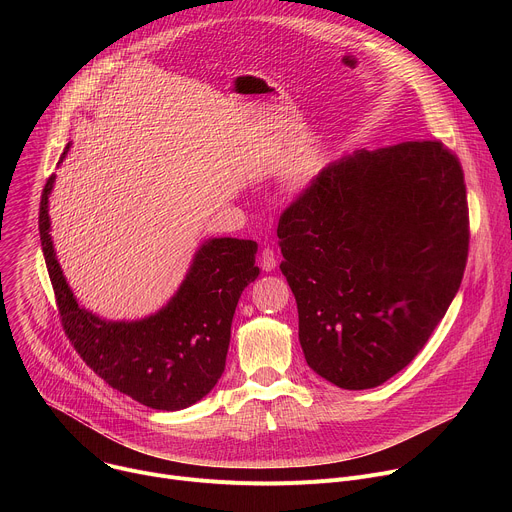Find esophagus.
I'll list each match as a JSON object with an SVG mask.
<instances>
[{
	"label": "esophagus",
	"instance_id": "34e87169",
	"mask_svg": "<svg viewBox=\"0 0 512 512\" xmlns=\"http://www.w3.org/2000/svg\"><path fill=\"white\" fill-rule=\"evenodd\" d=\"M259 263H261V267H263V271H273L275 269V265H277V261H275V253H273V249H269V247H265L263 251H261V257H259Z\"/></svg>",
	"mask_w": 512,
	"mask_h": 512
}]
</instances>
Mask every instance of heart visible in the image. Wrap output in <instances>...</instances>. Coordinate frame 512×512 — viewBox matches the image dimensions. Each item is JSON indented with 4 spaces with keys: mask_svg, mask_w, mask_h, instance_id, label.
<instances>
[{
    "mask_svg": "<svg viewBox=\"0 0 512 512\" xmlns=\"http://www.w3.org/2000/svg\"><path fill=\"white\" fill-rule=\"evenodd\" d=\"M296 178H298V182H310V178H312V172H310L308 168H300Z\"/></svg>",
    "mask_w": 512,
    "mask_h": 512,
    "instance_id": "b5f03b06",
    "label": "heart"
}]
</instances>
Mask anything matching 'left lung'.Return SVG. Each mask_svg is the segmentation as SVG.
I'll list each match as a JSON object with an SVG mask.
<instances>
[{
    "instance_id": "left-lung-1",
    "label": "left lung",
    "mask_w": 512,
    "mask_h": 512,
    "mask_svg": "<svg viewBox=\"0 0 512 512\" xmlns=\"http://www.w3.org/2000/svg\"><path fill=\"white\" fill-rule=\"evenodd\" d=\"M310 369L348 391L403 371L456 298L468 259L464 172L442 141L328 164L277 225Z\"/></svg>"
}]
</instances>
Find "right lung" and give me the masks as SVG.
<instances>
[{"label":"right lung","mask_w":512,"mask_h":512,"mask_svg":"<svg viewBox=\"0 0 512 512\" xmlns=\"http://www.w3.org/2000/svg\"><path fill=\"white\" fill-rule=\"evenodd\" d=\"M68 148L70 143L62 158ZM54 178L42 192L38 227L68 340L105 383L137 403L162 411L194 405L225 371L235 308L259 275L257 243L231 237L204 241L162 310L131 322L105 320L79 306L56 259L48 216Z\"/></svg>","instance_id":"add662e5"}]
</instances>
